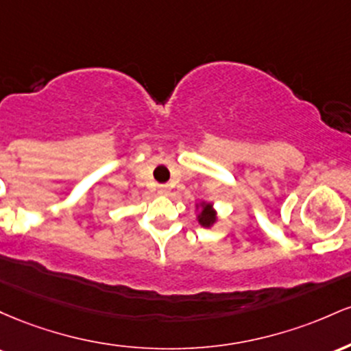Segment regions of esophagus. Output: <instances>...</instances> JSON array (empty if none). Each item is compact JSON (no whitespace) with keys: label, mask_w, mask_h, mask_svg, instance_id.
Instances as JSON below:
<instances>
[{"label":"esophagus","mask_w":351,"mask_h":351,"mask_svg":"<svg viewBox=\"0 0 351 351\" xmlns=\"http://www.w3.org/2000/svg\"><path fill=\"white\" fill-rule=\"evenodd\" d=\"M157 189H159L160 194H169V192H171V187L169 186H159Z\"/></svg>","instance_id":"34e87169"}]
</instances>
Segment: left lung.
I'll use <instances>...</instances> for the list:
<instances>
[{"label":"left lung","mask_w":351,"mask_h":351,"mask_svg":"<svg viewBox=\"0 0 351 351\" xmlns=\"http://www.w3.org/2000/svg\"><path fill=\"white\" fill-rule=\"evenodd\" d=\"M194 208H195L197 222H199L202 227L210 228L219 222L217 210H215L214 204H212V202H207V200H200V202L194 204Z\"/></svg>","instance_id":"obj_1"}]
</instances>
